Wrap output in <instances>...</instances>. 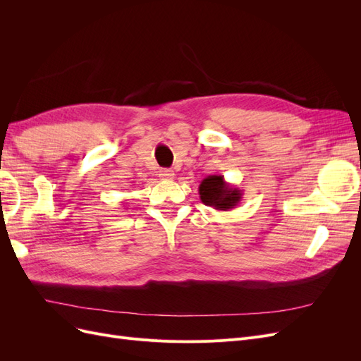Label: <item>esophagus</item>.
<instances>
[{"label": "esophagus", "mask_w": 361, "mask_h": 361, "mask_svg": "<svg viewBox=\"0 0 361 361\" xmlns=\"http://www.w3.org/2000/svg\"><path fill=\"white\" fill-rule=\"evenodd\" d=\"M159 178L162 180H171L174 178V171L170 169H161L159 170Z\"/></svg>", "instance_id": "obj_1"}]
</instances>
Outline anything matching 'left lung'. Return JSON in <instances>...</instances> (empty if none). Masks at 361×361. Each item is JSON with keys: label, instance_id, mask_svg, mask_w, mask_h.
Listing matches in <instances>:
<instances>
[{"label": "left lung", "instance_id": "left-lung-1", "mask_svg": "<svg viewBox=\"0 0 361 361\" xmlns=\"http://www.w3.org/2000/svg\"><path fill=\"white\" fill-rule=\"evenodd\" d=\"M199 194L203 204L211 206L216 211L233 209L243 200V191L226 182L221 174L204 178L199 185Z\"/></svg>", "mask_w": 361, "mask_h": 361}]
</instances>
